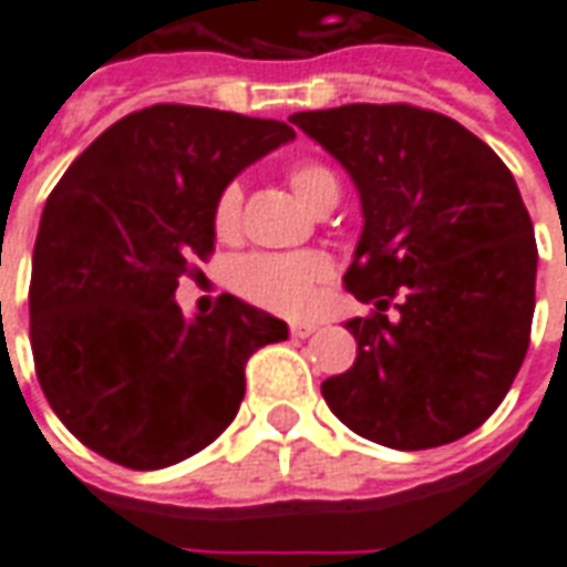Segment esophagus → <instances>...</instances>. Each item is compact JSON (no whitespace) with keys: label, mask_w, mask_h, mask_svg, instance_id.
Here are the masks:
<instances>
[{"label":"esophagus","mask_w":567,"mask_h":567,"mask_svg":"<svg viewBox=\"0 0 567 567\" xmlns=\"http://www.w3.org/2000/svg\"><path fill=\"white\" fill-rule=\"evenodd\" d=\"M316 321H291L288 324V331H291V337H297V340H307V337H312L316 333Z\"/></svg>","instance_id":"1"}]
</instances>
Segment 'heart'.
<instances>
[{
	"mask_svg": "<svg viewBox=\"0 0 567 567\" xmlns=\"http://www.w3.org/2000/svg\"><path fill=\"white\" fill-rule=\"evenodd\" d=\"M288 182L309 209H316L328 194H337V178L321 163H295L288 169ZM239 218H243V187L239 182H227L212 206V230L227 243L239 234ZM328 279H331V260L321 251H295V255L255 251L236 260L230 272V282L239 295L251 300L255 307L270 309L279 316L307 312Z\"/></svg>",
	"mask_w": 567,
	"mask_h": 567,
	"instance_id": "b5f03b06",
	"label": "heart"
}]
</instances>
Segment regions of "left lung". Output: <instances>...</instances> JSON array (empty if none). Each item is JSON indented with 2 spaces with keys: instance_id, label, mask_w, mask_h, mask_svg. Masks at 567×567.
<instances>
[{
  "instance_id": "8db88e82",
  "label": "left lung",
  "mask_w": 567,
  "mask_h": 567,
  "mask_svg": "<svg viewBox=\"0 0 567 567\" xmlns=\"http://www.w3.org/2000/svg\"><path fill=\"white\" fill-rule=\"evenodd\" d=\"M291 124L343 163L364 212L343 282L373 309L346 321L355 364L321 382L333 416L392 450L471 434L532 340L537 246L513 173L458 121L410 103L297 112Z\"/></svg>"
}]
</instances>
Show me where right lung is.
Wrapping results in <instances>:
<instances>
[{
    "instance_id": "right-lung-1",
    "label": "right lung",
    "mask_w": 567,
    "mask_h": 567,
    "mask_svg": "<svg viewBox=\"0 0 567 567\" xmlns=\"http://www.w3.org/2000/svg\"><path fill=\"white\" fill-rule=\"evenodd\" d=\"M288 140L285 121L157 103L96 136L51 190L32 361L60 422L109 462L157 471L209 446L243 404L248 358L288 340L285 321L234 295L194 321L173 300L215 251L218 190Z\"/></svg>"
}]
</instances>
